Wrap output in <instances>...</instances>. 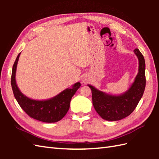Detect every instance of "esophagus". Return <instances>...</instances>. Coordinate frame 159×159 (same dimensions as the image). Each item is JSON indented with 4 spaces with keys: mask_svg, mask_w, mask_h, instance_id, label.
<instances>
[{
    "mask_svg": "<svg viewBox=\"0 0 159 159\" xmlns=\"http://www.w3.org/2000/svg\"><path fill=\"white\" fill-rule=\"evenodd\" d=\"M83 82L84 83H88V79H86V78H83Z\"/></svg>",
    "mask_w": 159,
    "mask_h": 159,
    "instance_id": "esophagus-1",
    "label": "esophagus"
}]
</instances>
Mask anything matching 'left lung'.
Returning <instances> with one entry per match:
<instances>
[{"label":"left lung","instance_id":"obj_1","mask_svg":"<svg viewBox=\"0 0 159 159\" xmlns=\"http://www.w3.org/2000/svg\"><path fill=\"white\" fill-rule=\"evenodd\" d=\"M134 52L139 60V72L127 92L119 96L110 95L88 85L92 90L94 109L104 120L117 121L130 116L143 96L146 83V63L139 49H134Z\"/></svg>","mask_w":159,"mask_h":159}]
</instances>
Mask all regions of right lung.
Here are the masks:
<instances>
[{"label": "right lung", "instance_id": "right-lung-1", "mask_svg": "<svg viewBox=\"0 0 159 159\" xmlns=\"http://www.w3.org/2000/svg\"><path fill=\"white\" fill-rule=\"evenodd\" d=\"M20 53L13 66L11 79L13 93L17 102L25 113L33 119L46 123L57 122L61 120L68 111L71 99L80 87V83H75L72 88L63 90L58 95L48 100H36L29 98L20 92L16 81L17 64Z\"/></svg>", "mask_w": 159, "mask_h": 159}]
</instances>
